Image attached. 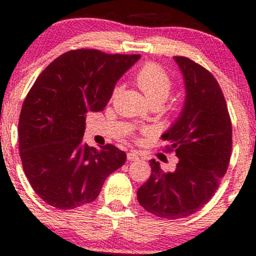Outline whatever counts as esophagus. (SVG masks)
Wrapping results in <instances>:
<instances>
[{
	"instance_id": "34e87169",
	"label": "esophagus",
	"mask_w": 256,
	"mask_h": 256,
	"mask_svg": "<svg viewBox=\"0 0 256 256\" xmlns=\"http://www.w3.org/2000/svg\"><path fill=\"white\" fill-rule=\"evenodd\" d=\"M127 158L129 161H138L139 155L136 152V151H130V152L127 154Z\"/></svg>"
}]
</instances>
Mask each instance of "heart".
<instances>
[{
    "mask_svg": "<svg viewBox=\"0 0 256 256\" xmlns=\"http://www.w3.org/2000/svg\"><path fill=\"white\" fill-rule=\"evenodd\" d=\"M134 83L144 92L150 104L161 105L172 90V79L166 70L156 63H146L142 66L133 76ZM118 88L114 89V96L118 92Z\"/></svg>",
    "mask_w": 256,
    "mask_h": 256,
    "instance_id": "b5f03b06",
    "label": "heart"
}]
</instances>
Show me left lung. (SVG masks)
Masks as SVG:
<instances>
[{
	"label": "left lung",
	"mask_w": 256,
	"mask_h": 256,
	"mask_svg": "<svg viewBox=\"0 0 256 256\" xmlns=\"http://www.w3.org/2000/svg\"><path fill=\"white\" fill-rule=\"evenodd\" d=\"M186 98L177 122L162 136L180 161L164 173L150 160L151 174L138 189L139 204L152 215L183 218L199 211L218 189L232 152V122L226 98L215 76L188 57L176 56Z\"/></svg>",
	"instance_id": "obj_1"
}]
</instances>
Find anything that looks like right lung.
<instances>
[{"label": "right lung", "mask_w": 256, "mask_h": 256, "mask_svg": "<svg viewBox=\"0 0 256 256\" xmlns=\"http://www.w3.org/2000/svg\"><path fill=\"white\" fill-rule=\"evenodd\" d=\"M140 54L70 50L54 60L29 90L19 116V155L30 186L48 205L73 210L92 202L126 162L112 144H83L88 112L102 111L117 80Z\"/></svg>", "instance_id": "add662e5"}]
</instances>
